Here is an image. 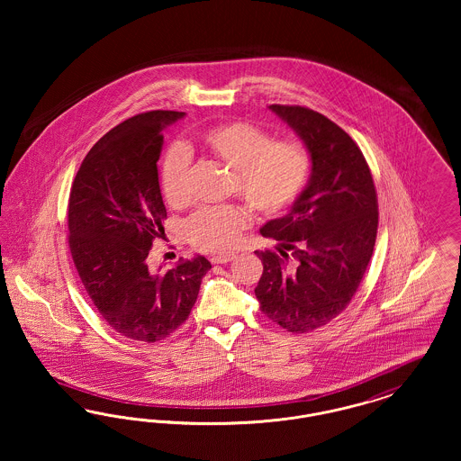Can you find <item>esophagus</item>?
I'll list each match as a JSON object with an SVG mask.
<instances>
[{
	"label": "esophagus",
	"instance_id": "esophagus-1",
	"mask_svg": "<svg viewBox=\"0 0 461 461\" xmlns=\"http://www.w3.org/2000/svg\"><path fill=\"white\" fill-rule=\"evenodd\" d=\"M237 256L235 254H228V256H214L212 259H211V263L212 264H226L231 263L233 259H235Z\"/></svg>",
	"mask_w": 461,
	"mask_h": 461
}]
</instances>
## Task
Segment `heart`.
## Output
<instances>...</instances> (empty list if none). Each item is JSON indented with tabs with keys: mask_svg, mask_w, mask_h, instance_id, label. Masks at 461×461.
I'll use <instances>...</instances> for the list:
<instances>
[{
	"mask_svg": "<svg viewBox=\"0 0 461 461\" xmlns=\"http://www.w3.org/2000/svg\"><path fill=\"white\" fill-rule=\"evenodd\" d=\"M198 147L231 167L230 192L240 195L256 212L275 216L292 205L306 186L311 157L294 140H271L249 121H231L198 132ZM190 154L175 143L160 164V190L173 207L188 203ZM250 226V212L239 203L202 207L188 220L192 243L211 254L231 252Z\"/></svg>",
	"mask_w": 461,
	"mask_h": 461,
	"instance_id": "b5f03b06",
	"label": "heart"
}]
</instances>
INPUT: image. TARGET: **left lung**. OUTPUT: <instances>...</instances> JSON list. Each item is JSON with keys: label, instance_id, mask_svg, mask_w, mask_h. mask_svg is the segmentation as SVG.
<instances>
[{"label": "left lung", "instance_id": "obj_1", "mask_svg": "<svg viewBox=\"0 0 461 461\" xmlns=\"http://www.w3.org/2000/svg\"><path fill=\"white\" fill-rule=\"evenodd\" d=\"M269 109L306 143L312 173L290 212L261 228L280 241V254L256 250L263 276L254 292L271 321L307 333L349 306L372 259L378 200L368 162L348 132L307 107Z\"/></svg>", "mask_w": 461, "mask_h": 461}]
</instances>
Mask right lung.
I'll use <instances>...</instances> for the list:
<instances>
[{
  "label": "right lung",
  "instance_id": "add662e5",
  "mask_svg": "<svg viewBox=\"0 0 461 461\" xmlns=\"http://www.w3.org/2000/svg\"><path fill=\"white\" fill-rule=\"evenodd\" d=\"M183 115L150 110L110 130L85 157L67 207L68 249L93 306L117 333L149 344L186 321L211 269L202 256L167 273L147 264L167 218L157 173L162 130Z\"/></svg>",
  "mask_w": 461,
  "mask_h": 461
}]
</instances>
